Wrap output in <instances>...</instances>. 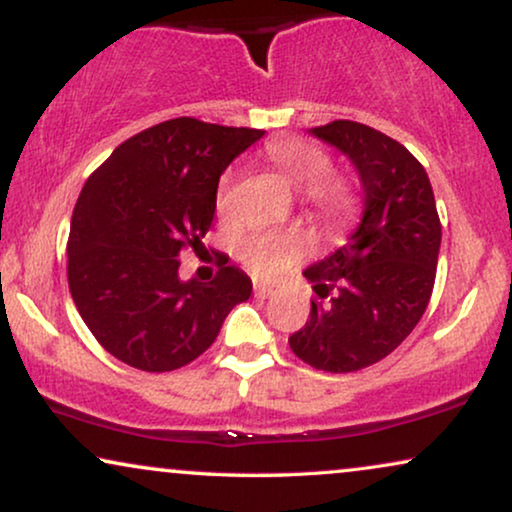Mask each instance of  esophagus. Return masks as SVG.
I'll use <instances>...</instances> for the list:
<instances>
[{"label":"esophagus","mask_w":512,"mask_h":512,"mask_svg":"<svg viewBox=\"0 0 512 512\" xmlns=\"http://www.w3.org/2000/svg\"><path fill=\"white\" fill-rule=\"evenodd\" d=\"M271 295H274V288H271V285H267V283H255V297L267 299V297H271Z\"/></svg>","instance_id":"34e87169"}]
</instances>
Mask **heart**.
I'll list each match as a JSON object with an SVG mask.
<instances>
[{
	"instance_id": "1",
	"label": "heart",
	"mask_w": 512,
	"mask_h": 512,
	"mask_svg": "<svg viewBox=\"0 0 512 512\" xmlns=\"http://www.w3.org/2000/svg\"><path fill=\"white\" fill-rule=\"evenodd\" d=\"M269 161L281 170L285 180L299 192H306V199L318 210L320 217L337 222L351 213L356 196L344 177L332 175V159L323 149L304 140H278L267 149ZM234 173H224L217 185L215 206L217 213H224L229 203ZM302 250L297 234H255L241 243V257L250 269L267 276L281 271Z\"/></svg>"
}]
</instances>
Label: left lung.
I'll list each match as a JSON object with an SVG mask.
<instances>
[{
  "label": "left lung",
  "instance_id": "obj_1",
  "mask_svg": "<svg viewBox=\"0 0 512 512\" xmlns=\"http://www.w3.org/2000/svg\"><path fill=\"white\" fill-rule=\"evenodd\" d=\"M356 168L363 213L342 248L304 276L327 302L288 342L316 370L356 372L386 358L424 316L435 283L440 220L426 170L388 135L356 121L309 131Z\"/></svg>",
  "mask_w": 512,
  "mask_h": 512
}]
</instances>
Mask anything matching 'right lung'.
Segmentation results:
<instances>
[{"instance_id": "obj_1", "label": "right lung", "mask_w": 512, "mask_h": 512, "mask_svg": "<svg viewBox=\"0 0 512 512\" xmlns=\"http://www.w3.org/2000/svg\"><path fill=\"white\" fill-rule=\"evenodd\" d=\"M264 131L180 117L133 135L88 177L72 213L67 281L79 316L121 363L170 372L199 358L252 283L238 267L180 278L201 248L220 175Z\"/></svg>"}]
</instances>
